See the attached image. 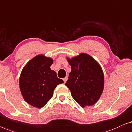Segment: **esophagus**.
Here are the masks:
<instances>
[{
	"instance_id": "1",
	"label": "esophagus",
	"mask_w": 132,
	"mask_h": 132,
	"mask_svg": "<svg viewBox=\"0 0 132 132\" xmlns=\"http://www.w3.org/2000/svg\"><path fill=\"white\" fill-rule=\"evenodd\" d=\"M68 80V77H65L63 78V81H64V83H66V82Z\"/></svg>"
}]
</instances>
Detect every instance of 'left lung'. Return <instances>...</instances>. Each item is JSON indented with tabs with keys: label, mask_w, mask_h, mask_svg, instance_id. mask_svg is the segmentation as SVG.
<instances>
[{
	"label": "left lung",
	"mask_w": 132,
	"mask_h": 132,
	"mask_svg": "<svg viewBox=\"0 0 132 132\" xmlns=\"http://www.w3.org/2000/svg\"><path fill=\"white\" fill-rule=\"evenodd\" d=\"M71 66L65 85L81 106H91L99 99L104 87V75L100 64L90 55L81 53L67 58Z\"/></svg>",
	"instance_id": "left-lung-1"
}]
</instances>
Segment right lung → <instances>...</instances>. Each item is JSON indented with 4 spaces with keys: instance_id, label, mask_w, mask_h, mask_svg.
Returning <instances> with one entry per match:
<instances>
[{
    "instance_id": "obj_1",
    "label": "right lung",
    "mask_w": 132,
    "mask_h": 132,
    "mask_svg": "<svg viewBox=\"0 0 132 132\" xmlns=\"http://www.w3.org/2000/svg\"><path fill=\"white\" fill-rule=\"evenodd\" d=\"M51 58L40 54L31 59L24 67L20 75V88L23 97L27 103L41 108L53 96L57 85L63 83L57 78L56 72L50 66Z\"/></svg>"
}]
</instances>
